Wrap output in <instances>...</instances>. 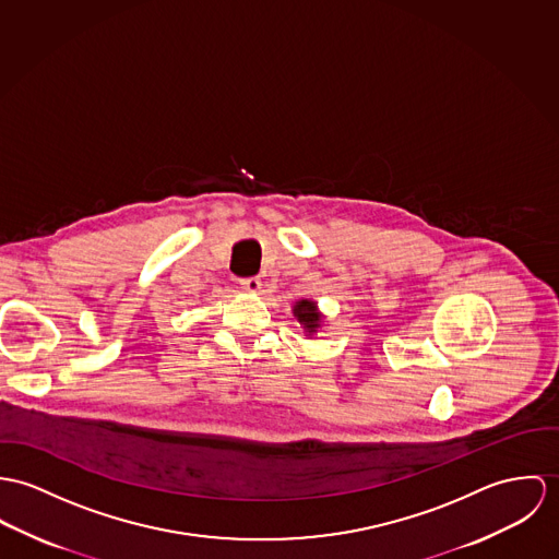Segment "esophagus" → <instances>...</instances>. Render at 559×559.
Segmentation results:
<instances>
[{
	"instance_id": "obj_1",
	"label": "esophagus",
	"mask_w": 559,
	"mask_h": 559,
	"mask_svg": "<svg viewBox=\"0 0 559 559\" xmlns=\"http://www.w3.org/2000/svg\"><path fill=\"white\" fill-rule=\"evenodd\" d=\"M240 285H242V289H245V292H249V294H257V292L261 289V281H259L257 276L242 278V281H240Z\"/></svg>"
}]
</instances>
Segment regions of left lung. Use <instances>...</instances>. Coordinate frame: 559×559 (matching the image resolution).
I'll list each match as a JSON object with an SVG mask.
<instances>
[{"mask_svg": "<svg viewBox=\"0 0 559 559\" xmlns=\"http://www.w3.org/2000/svg\"><path fill=\"white\" fill-rule=\"evenodd\" d=\"M294 317L300 321V325L309 334H314L321 328V321H323L321 312L317 310V302H312V300H298L294 305Z\"/></svg>", "mask_w": 559, "mask_h": 559, "instance_id": "1", "label": "left lung"}]
</instances>
